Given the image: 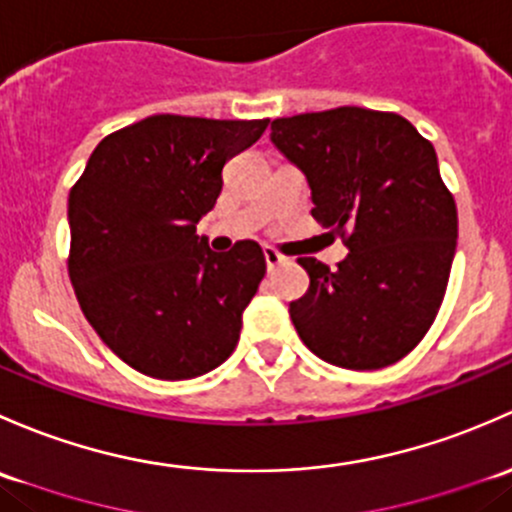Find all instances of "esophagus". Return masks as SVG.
<instances>
[{
	"label": "esophagus",
	"instance_id": "esophagus-1",
	"mask_svg": "<svg viewBox=\"0 0 512 512\" xmlns=\"http://www.w3.org/2000/svg\"><path fill=\"white\" fill-rule=\"evenodd\" d=\"M263 258H266L268 271H276V268L281 266V263H286V261H288L286 256L278 254V251H276V249H271V246H266V249H263Z\"/></svg>",
	"mask_w": 512,
	"mask_h": 512
}]
</instances>
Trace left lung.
I'll list each match as a JSON object with an SVG mask.
<instances>
[{"instance_id": "8db88e82", "label": "left lung", "mask_w": 512, "mask_h": 512, "mask_svg": "<svg viewBox=\"0 0 512 512\" xmlns=\"http://www.w3.org/2000/svg\"><path fill=\"white\" fill-rule=\"evenodd\" d=\"M271 140L308 177L313 219L350 249L335 271L298 258L310 276L291 303L300 340L345 370L394 365L434 325L456 254L434 145L402 115L357 105L276 118Z\"/></svg>"}]
</instances>
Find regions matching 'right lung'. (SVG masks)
<instances>
[{"mask_svg": "<svg viewBox=\"0 0 512 512\" xmlns=\"http://www.w3.org/2000/svg\"><path fill=\"white\" fill-rule=\"evenodd\" d=\"M263 120L150 115L98 142L68 194V276L100 340L133 370L192 379L234 352L241 315L266 276L256 241L214 254L197 221L221 170Z\"/></svg>", "mask_w": 512, "mask_h": 512, "instance_id": "right-lung-1", "label": "right lung"}]
</instances>
